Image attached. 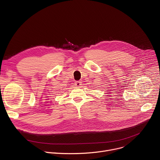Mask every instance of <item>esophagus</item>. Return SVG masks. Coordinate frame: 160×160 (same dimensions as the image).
<instances>
[{
  "instance_id": "34e87169",
  "label": "esophagus",
  "mask_w": 160,
  "mask_h": 160,
  "mask_svg": "<svg viewBox=\"0 0 160 160\" xmlns=\"http://www.w3.org/2000/svg\"><path fill=\"white\" fill-rule=\"evenodd\" d=\"M75 85L77 87H80L81 85H82V82L80 81H77V82H75Z\"/></svg>"
}]
</instances>
